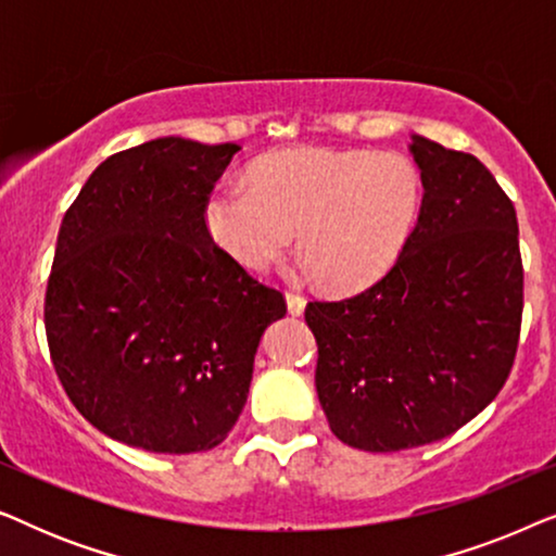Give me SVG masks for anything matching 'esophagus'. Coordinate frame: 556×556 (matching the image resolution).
<instances>
[{
	"label": "esophagus",
	"instance_id": "esophagus-1",
	"mask_svg": "<svg viewBox=\"0 0 556 556\" xmlns=\"http://www.w3.org/2000/svg\"><path fill=\"white\" fill-rule=\"evenodd\" d=\"M286 303H288V314L291 316H301L306 311V299L299 293H286Z\"/></svg>",
	"mask_w": 556,
	"mask_h": 556
}]
</instances>
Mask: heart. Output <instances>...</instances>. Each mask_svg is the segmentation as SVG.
<instances>
[{"label":"heart","mask_w":556,"mask_h":556,"mask_svg":"<svg viewBox=\"0 0 556 556\" xmlns=\"http://www.w3.org/2000/svg\"><path fill=\"white\" fill-rule=\"evenodd\" d=\"M420 200V172L400 151L291 149L261 159L250 187L212 189L204 227L248 270L270 268L299 230V250L318 280L352 293L397 263Z\"/></svg>","instance_id":"1"}]
</instances>
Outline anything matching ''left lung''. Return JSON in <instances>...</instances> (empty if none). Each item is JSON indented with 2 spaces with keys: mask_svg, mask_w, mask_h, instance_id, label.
I'll use <instances>...</instances> for the list:
<instances>
[{
  "mask_svg": "<svg viewBox=\"0 0 556 556\" xmlns=\"http://www.w3.org/2000/svg\"><path fill=\"white\" fill-rule=\"evenodd\" d=\"M417 223L390 273L344 301H311L316 392L341 443L392 453L473 420L519 346L523 268L516 210L493 174L413 134Z\"/></svg>",
  "mask_w": 556,
  "mask_h": 556,
  "instance_id": "obj_1",
  "label": "left lung"
}]
</instances>
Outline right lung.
<instances>
[{
	"label": "right lung",
	"instance_id": "obj_1",
	"mask_svg": "<svg viewBox=\"0 0 556 556\" xmlns=\"http://www.w3.org/2000/svg\"><path fill=\"white\" fill-rule=\"evenodd\" d=\"M238 143L164 136L90 174L58 232L45 331L67 397L105 435L149 453L223 443L248 402L276 288L212 242L204 202Z\"/></svg>",
	"mask_w": 556,
	"mask_h": 556
}]
</instances>
